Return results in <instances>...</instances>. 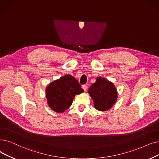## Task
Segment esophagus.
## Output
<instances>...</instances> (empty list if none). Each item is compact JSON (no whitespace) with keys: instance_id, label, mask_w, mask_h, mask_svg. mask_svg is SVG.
<instances>
[{"instance_id":"34e87169","label":"esophagus","mask_w":159,"mask_h":159,"mask_svg":"<svg viewBox=\"0 0 159 159\" xmlns=\"http://www.w3.org/2000/svg\"><path fill=\"white\" fill-rule=\"evenodd\" d=\"M82 89L84 90V91H86L87 89V85H82Z\"/></svg>"}]
</instances>
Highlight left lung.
Wrapping results in <instances>:
<instances>
[{
  "label": "left lung",
  "mask_w": 159,
  "mask_h": 159,
  "mask_svg": "<svg viewBox=\"0 0 159 159\" xmlns=\"http://www.w3.org/2000/svg\"><path fill=\"white\" fill-rule=\"evenodd\" d=\"M89 93L94 101L95 108L101 111L109 110L117 99V92L115 85L101 77H98L94 84L90 87Z\"/></svg>",
  "instance_id": "8db88e82"
}]
</instances>
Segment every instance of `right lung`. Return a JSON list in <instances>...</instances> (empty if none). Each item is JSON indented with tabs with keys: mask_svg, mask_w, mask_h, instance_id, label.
Listing matches in <instances>:
<instances>
[{
	"mask_svg": "<svg viewBox=\"0 0 159 159\" xmlns=\"http://www.w3.org/2000/svg\"><path fill=\"white\" fill-rule=\"evenodd\" d=\"M84 92L79 82L71 75H65L48 85L46 96L49 107L56 112L69 109L75 94Z\"/></svg>",
	"mask_w": 159,
	"mask_h": 159,
	"instance_id": "1",
	"label": "right lung"
}]
</instances>
